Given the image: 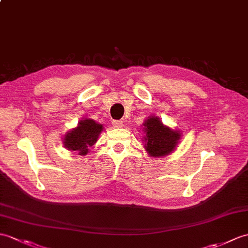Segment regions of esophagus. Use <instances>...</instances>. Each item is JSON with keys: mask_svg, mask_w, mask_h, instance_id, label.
Returning a JSON list of instances; mask_svg holds the SVG:
<instances>
[{"mask_svg": "<svg viewBox=\"0 0 248 248\" xmlns=\"http://www.w3.org/2000/svg\"><path fill=\"white\" fill-rule=\"evenodd\" d=\"M123 124L124 123L122 120H114L113 122V126H115V128H123Z\"/></svg>", "mask_w": 248, "mask_h": 248, "instance_id": "obj_1", "label": "esophagus"}]
</instances>
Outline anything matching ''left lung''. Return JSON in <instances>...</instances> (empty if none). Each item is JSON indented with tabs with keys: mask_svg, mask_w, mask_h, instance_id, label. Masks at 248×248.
I'll return each instance as SVG.
<instances>
[{
	"mask_svg": "<svg viewBox=\"0 0 248 248\" xmlns=\"http://www.w3.org/2000/svg\"><path fill=\"white\" fill-rule=\"evenodd\" d=\"M145 131V149L152 157L166 156L174 151L181 140L180 131L166 126L158 117L150 116L142 124Z\"/></svg>",
	"mask_w": 248,
	"mask_h": 248,
	"instance_id": "1",
	"label": "left lung"
}]
</instances>
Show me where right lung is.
I'll return each mask as SVG.
<instances>
[{
	"label": "right lung",
	"instance_id": "1",
	"mask_svg": "<svg viewBox=\"0 0 248 248\" xmlns=\"http://www.w3.org/2000/svg\"><path fill=\"white\" fill-rule=\"evenodd\" d=\"M102 130L101 124L94 122L93 119H83L76 128L67 132L63 143L67 150L77 151L79 155H86L89 148L95 145Z\"/></svg>",
	"mask_w": 248,
	"mask_h": 248
}]
</instances>
